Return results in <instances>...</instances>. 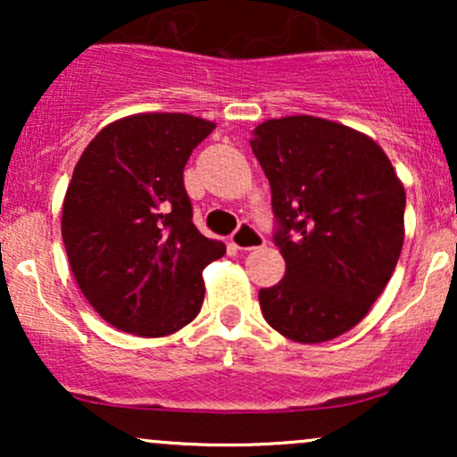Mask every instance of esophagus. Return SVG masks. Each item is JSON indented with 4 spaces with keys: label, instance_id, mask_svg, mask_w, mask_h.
Wrapping results in <instances>:
<instances>
[{
    "label": "esophagus",
    "instance_id": "1",
    "mask_svg": "<svg viewBox=\"0 0 457 457\" xmlns=\"http://www.w3.org/2000/svg\"><path fill=\"white\" fill-rule=\"evenodd\" d=\"M229 245L238 251H251V249H260V246L266 245L264 236H262L258 229L251 228L249 223H243L238 229L232 234L229 238Z\"/></svg>",
    "mask_w": 457,
    "mask_h": 457
}]
</instances>
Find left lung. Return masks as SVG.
I'll use <instances>...</instances> for the list:
<instances>
[{
    "mask_svg": "<svg viewBox=\"0 0 457 457\" xmlns=\"http://www.w3.org/2000/svg\"><path fill=\"white\" fill-rule=\"evenodd\" d=\"M251 150L270 182L279 283L260 290L283 337L322 344L367 316L403 245L406 191L389 156L359 130L313 115L266 120Z\"/></svg>",
    "mask_w": 457,
    "mask_h": 457,
    "instance_id": "obj_1",
    "label": "left lung"
}]
</instances>
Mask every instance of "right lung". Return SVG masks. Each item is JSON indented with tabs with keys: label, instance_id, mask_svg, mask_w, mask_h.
I'll return each mask as SVG.
<instances>
[{
	"label": "right lung",
	"instance_id": "1",
	"mask_svg": "<svg viewBox=\"0 0 457 457\" xmlns=\"http://www.w3.org/2000/svg\"><path fill=\"white\" fill-rule=\"evenodd\" d=\"M212 129L188 113L127 115L77 161L62 208L68 264L118 330L165 337L202 309V270L223 258L225 245L193 225L182 171Z\"/></svg>",
	"mask_w": 457,
	"mask_h": 457
}]
</instances>
